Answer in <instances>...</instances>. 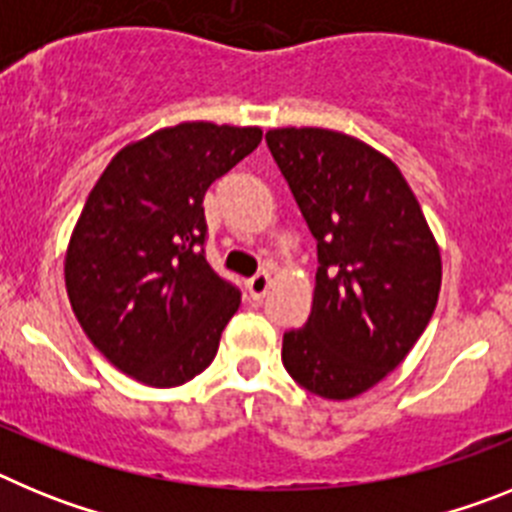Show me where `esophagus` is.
I'll list each match as a JSON object with an SVG mask.
<instances>
[{
  "mask_svg": "<svg viewBox=\"0 0 512 512\" xmlns=\"http://www.w3.org/2000/svg\"><path fill=\"white\" fill-rule=\"evenodd\" d=\"M246 289H248V295H251V300H261V297L269 292V274H266V271H261V274L251 277L246 282Z\"/></svg>",
  "mask_w": 512,
  "mask_h": 512,
  "instance_id": "obj_1",
  "label": "esophagus"
}]
</instances>
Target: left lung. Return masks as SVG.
Masks as SVG:
<instances>
[{
    "instance_id": "left-lung-1",
    "label": "left lung",
    "mask_w": 512,
    "mask_h": 512,
    "mask_svg": "<svg viewBox=\"0 0 512 512\" xmlns=\"http://www.w3.org/2000/svg\"><path fill=\"white\" fill-rule=\"evenodd\" d=\"M266 146L318 241L310 318L284 333V369L312 395L351 400L423 336L441 292V251L405 176L364 140L277 128Z\"/></svg>"
}]
</instances>
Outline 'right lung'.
<instances>
[{
  "label": "right lung",
  "instance_id": "right-lung-1",
  "mask_svg": "<svg viewBox=\"0 0 512 512\" xmlns=\"http://www.w3.org/2000/svg\"><path fill=\"white\" fill-rule=\"evenodd\" d=\"M261 128L182 122L122 148L66 248V292L89 341L122 374L179 387L212 364L241 292L205 259V192Z\"/></svg>",
  "mask_w": 512,
  "mask_h": 512
}]
</instances>
